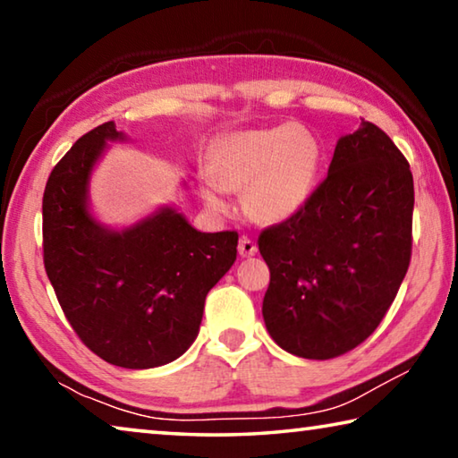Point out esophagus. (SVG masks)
<instances>
[{
  "instance_id": "esophagus-1",
  "label": "esophagus",
  "mask_w": 458,
  "mask_h": 458,
  "mask_svg": "<svg viewBox=\"0 0 458 458\" xmlns=\"http://www.w3.org/2000/svg\"><path fill=\"white\" fill-rule=\"evenodd\" d=\"M257 244H254V240H250L248 236H242L240 238V242H238V254L240 257H254V254H257Z\"/></svg>"
}]
</instances>
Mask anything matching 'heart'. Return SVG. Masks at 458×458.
<instances>
[{
	"instance_id": "obj_1",
	"label": "heart",
	"mask_w": 458,
	"mask_h": 458,
	"mask_svg": "<svg viewBox=\"0 0 458 458\" xmlns=\"http://www.w3.org/2000/svg\"><path fill=\"white\" fill-rule=\"evenodd\" d=\"M212 175L199 180L206 206L228 210L226 190L244 191V210L267 226L293 220L319 188L323 145L303 125L238 131L216 145Z\"/></svg>"
}]
</instances>
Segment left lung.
Returning <instances> with one entry per match:
<instances>
[{
    "label": "left lung",
    "mask_w": 458,
    "mask_h": 458,
    "mask_svg": "<svg viewBox=\"0 0 458 458\" xmlns=\"http://www.w3.org/2000/svg\"><path fill=\"white\" fill-rule=\"evenodd\" d=\"M414 182L374 123L339 137L325 182L293 220L267 228L265 325L284 352L331 360L376 331L412 252Z\"/></svg>",
    "instance_id": "8db88e82"
}]
</instances>
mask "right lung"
Instances as JSON below:
<instances>
[{
  "label": "right lung",
  "instance_id": "add662e5",
  "mask_svg": "<svg viewBox=\"0 0 458 458\" xmlns=\"http://www.w3.org/2000/svg\"><path fill=\"white\" fill-rule=\"evenodd\" d=\"M113 121L89 131L52 169L42 199L44 267L84 345L113 366L149 369L190 350L206 294L236 260V232H199L174 206L125 228L90 210V177ZM185 185V183H183Z\"/></svg>",
  "mask_w": 458,
  "mask_h": 458
}]
</instances>
